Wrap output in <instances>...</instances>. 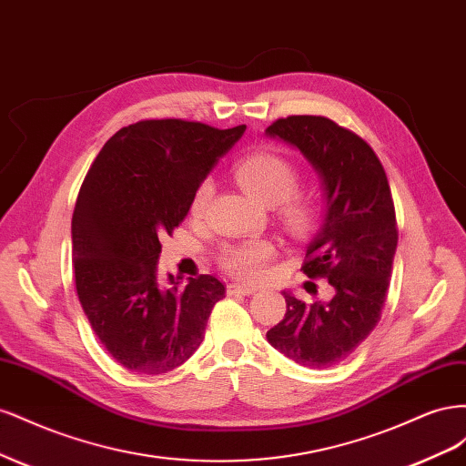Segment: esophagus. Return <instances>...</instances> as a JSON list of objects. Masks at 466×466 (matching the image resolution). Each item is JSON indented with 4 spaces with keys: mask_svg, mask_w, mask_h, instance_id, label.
I'll use <instances>...</instances> for the list:
<instances>
[{
    "mask_svg": "<svg viewBox=\"0 0 466 466\" xmlns=\"http://www.w3.org/2000/svg\"><path fill=\"white\" fill-rule=\"evenodd\" d=\"M257 291V288H250V286H241V284H229L228 286V293L229 295H238V293H241V295H252V293H255Z\"/></svg>",
    "mask_w": 466,
    "mask_h": 466,
    "instance_id": "1",
    "label": "esophagus"
}]
</instances>
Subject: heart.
I'll return each instance as SVG.
<instances>
[{
    "instance_id": "b5f03b06",
    "label": "heart",
    "mask_w": 466,
    "mask_h": 466,
    "mask_svg": "<svg viewBox=\"0 0 466 466\" xmlns=\"http://www.w3.org/2000/svg\"><path fill=\"white\" fill-rule=\"evenodd\" d=\"M235 177L241 187L268 206H276L286 228L303 235L315 225L317 204L299 187V171L288 157L274 151H252L235 163ZM214 180L204 177L196 185L190 198V214L200 218L214 196ZM276 257V245L270 238H245L225 245L218 260L229 274L241 279H257Z\"/></svg>"
}]
</instances>
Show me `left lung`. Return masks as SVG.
<instances>
[{
  "instance_id": "left-lung-1",
  "label": "left lung",
  "mask_w": 466,
  "mask_h": 466,
  "mask_svg": "<svg viewBox=\"0 0 466 466\" xmlns=\"http://www.w3.org/2000/svg\"><path fill=\"white\" fill-rule=\"evenodd\" d=\"M266 132L298 147L322 178L327 211L301 270L334 288L329 303L284 291L288 311L266 338L303 368H332L354 354L385 307L399 243L390 187L371 146L327 116L291 115Z\"/></svg>"
}]
</instances>
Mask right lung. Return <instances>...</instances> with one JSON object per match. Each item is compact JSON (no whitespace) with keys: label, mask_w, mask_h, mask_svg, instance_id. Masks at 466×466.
<instances>
[{"label":"right lung","mask_w":466,"mask_h":466,"mask_svg":"<svg viewBox=\"0 0 466 466\" xmlns=\"http://www.w3.org/2000/svg\"><path fill=\"white\" fill-rule=\"evenodd\" d=\"M245 128L139 120L108 139L83 180L72 218L76 289L93 332L122 368L161 375L202 344L225 288L211 274L182 291L168 276L171 288H163L161 238L185 221L196 185Z\"/></svg>","instance_id":"add662e5"}]
</instances>
